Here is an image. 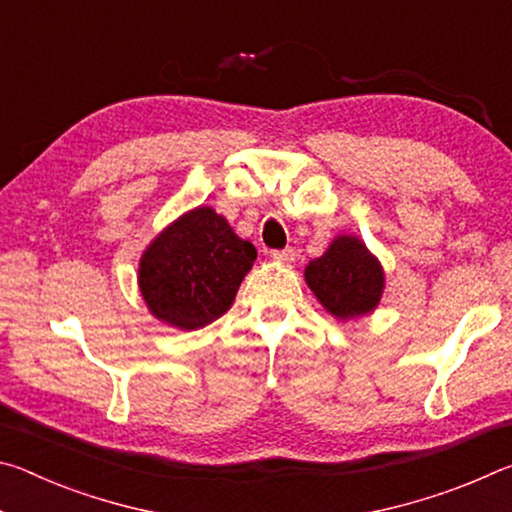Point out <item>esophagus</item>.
<instances>
[{"label":"esophagus","mask_w":512,"mask_h":512,"mask_svg":"<svg viewBox=\"0 0 512 512\" xmlns=\"http://www.w3.org/2000/svg\"><path fill=\"white\" fill-rule=\"evenodd\" d=\"M273 259L275 262H280L284 266H291L296 262V250L293 248H284V250H273Z\"/></svg>","instance_id":"34e87169"}]
</instances>
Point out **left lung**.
<instances>
[{
	"mask_svg": "<svg viewBox=\"0 0 512 512\" xmlns=\"http://www.w3.org/2000/svg\"><path fill=\"white\" fill-rule=\"evenodd\" d=\"M305 282L327 314L352 320L372 314L386 289L379 259L354 235H339L305 268Z\"/></svg>",
	"mask_w": 512,
	"mask_h": 512,
	"instance_id": "left-lung-1",
	"label": "left lung"
}]
</instances>
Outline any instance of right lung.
I'll use <instances>...</instances> for the list:
<instances>
[{"instance_id":"1","label":"right lung","mask_w":512,"mask_h":512,"mask_svg":"<svg viewBox=\"0 0 512 512\" xmlns=\"http://www.w3.org/2000/svg\"><path fill=\"white\" fill-rule=\"evenodd\" d=\"M257 250L212 207L180 214L140 257L137 284L151 316L171 327L201 329L232 307Z\"/></svg>"}]
</instances>
